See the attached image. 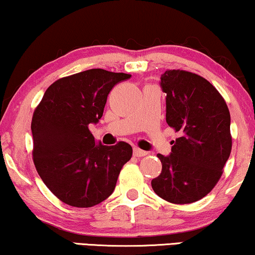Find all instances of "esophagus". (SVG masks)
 Here are the masks:
<instances>
[{"mask_svg": "<svg viewBox=\"0 0 255 255\" xmlns=\"http://www.w3.org/2000/svg\"><path fill=\"white\" fill-rule=\"evenodd\" d=\"M147 154H148V152L142 151V149H140V148H133V155L134 156H139V158H140V156H145Z\"/></svg>", "mask_w": 255, "mask_h": 255, "instance_id": "obj_1", "label": "esophagus"}]
</instances>
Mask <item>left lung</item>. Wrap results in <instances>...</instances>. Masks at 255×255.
<instances>
[{
    "instance_id": "1",
    "label": "left lung",
    "mask_w": 255,
    "mask_h": 255,
    "mask_svg": "<svg viewBox=\"0 0 255 255\" xmlns=\"http://www.w3.org/2000/svg\"><path fill=\"white\" fill-rule=\"evenodd\" d=\"M160 87L166 94V122L180 138L170 154H158L162 170L151 184L170 203H193L216 186L231 153L230 111L218 90L194 73L166 71Z\"/></svg>"
}]
</instances>
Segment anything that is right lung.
I'll use <instances>...</instances> for the list:
<instances>
[{
    "instance_id": "1",
    "label": "right lung",
    "mask_w": 255,
    "mask_h": 255,
    "mask_svg": "<svg viewBox=\"0 0 255 255\" xmlns=\"http://www.w3.org/2000/svg\"><path fill=\"white\" fill-rule=\"evenodd\" d=\"M130 78L95 68L59 79L34 110V166L46 187L64 203L90 208L114 193L132 147L124 141L114 146L97 142L88 128L99 123L114 86Z\"/></svg>"
}]
</instances>
